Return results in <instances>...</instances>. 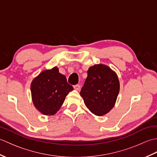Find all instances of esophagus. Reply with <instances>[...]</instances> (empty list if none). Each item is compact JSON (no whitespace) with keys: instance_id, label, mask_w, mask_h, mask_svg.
<instances>
[{"instance_id":"obj_1","label":"esophagus","mask_w":157,"mask_h":157,"mask_svg":"<svg viewBox=\"0 0 157 157\" xmlns=\"http://www.w3.org/2000/svg\"><path fill=\"white\" fill-rule=\"evenodd\" d=\"M73 88H74L75 90H79V88H80V86L77 84V85H75L74 86H73Z\"/></svg>"}]
</instances>
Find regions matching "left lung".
Segmentation results:
<instances>
[{"mask_svg":"<svg viewBox=\"0 0 157 157\" xmlns=\"http://www.w3.org/2000/svg\"><path fill=\"white\" fill-rule=\"evenodd\" d=\"M119 88L117 73L107 65L97 64L89 67L80 96L93 114L103 116L115 106Z\"/></svg>","mask_w":157,"mask_h":157,"instance_id":"1","label":"left lung"}]
</instances>
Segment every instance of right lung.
Returning <instances> with one entry per match:
<instances>
[{
	"label": "right lung",
	"mask_w": 157,
	"mask_h": 157,
	"mask_svg": "<svg viewBox=\"0 0 157 157\" xmlns=\"http://www.w3.org/2000/svg\"><path fill=\"white\" fill-rule=\"evenodd\" d=\"M31 94L35 108L44 115H54L61 109L66 96L73 88L67 82L66 77L55 67L46 69L33 79Z\"/></svg>",
	"instance_id": "add662e5"
}]
</instances>
